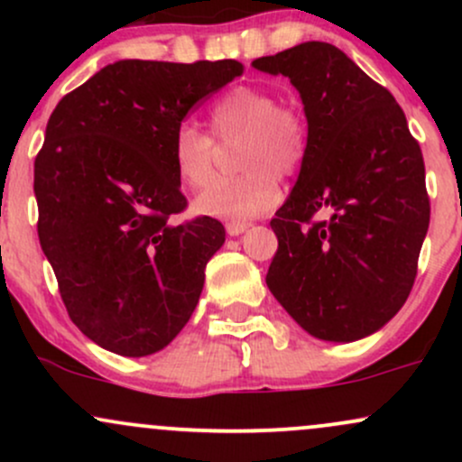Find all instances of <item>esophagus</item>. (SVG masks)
Wrapping results in <instances>:
<instances>
[{
	"mask_svg": "<svg viewBox=\"0 0 462 462\" xmlns=\"http://www.w3.org/2000/svg\"><path fill=\"white\" fill-rule=\"evenodd\" d=\"M247 227H249L247 221H227L226 232L230 236H238V235H243V232H245Z\"/></svg>",
	"mask_w": 462,
	"mask_h": 462,
	"instance_id": "obj_1",
	"label": "esophagus"
}]
</instances>
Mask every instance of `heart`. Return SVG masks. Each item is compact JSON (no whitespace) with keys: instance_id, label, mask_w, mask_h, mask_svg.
<instances>
[{"instance_id":"1","label":"heart","mask_w":462,"mask_h":462,"mask_svg":"<svg viewBox=\"0 0 462 462\" xmlns=\"http://www.w3.org/2000/svg\"><path fill=\"white\" fill-rule=\"evenodd\" d=\"M208 124L219 141L241 134L236 164L241 173L219 178L195 199L199 215L249 219L272 208L280 195V176H295L309 161L312 125L300 104L280 102L272 88H230L208 108ZM213 134L182 121L171 136L176 173L190 189L208 184L215 173Z\"/></svg>"}]
</instances>
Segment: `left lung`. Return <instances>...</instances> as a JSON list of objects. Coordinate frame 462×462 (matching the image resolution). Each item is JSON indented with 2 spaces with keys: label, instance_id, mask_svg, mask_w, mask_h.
<instances>
[{
  "label": "left lung",
  "instance_id": "8db88e82",
  "mask_svg": "<svg viewBox=\"0 0 462 462\" xmlns=\"http://www.w3.org/2000/svg\"><path fill=\"white\" fill-rule=\"evenodd\" d=\"M252 65L289 78L312 125L309 161L272 219L278 252L264 280L312 337L356 341L415 284L430 224L421 147L393 95L338 47L309 41Z\"/></svg>",
  "mask_w": 462,
  "mask_h": 462
}]
</instances>
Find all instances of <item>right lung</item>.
<instances>
[{
  "mask_svg": "<svg viewBox=\"0 0 462 462\" xmlns=\"http://www.w3.org/2000/svg\"><path fill=\"white\" fill-rule=\"evenodd\" d=\"M243 73L236 60H119L67 93L34 161L39 241L71 321L108 352L147 356L178 337L224 245L187 210L171 136Z\"/></svg>",
  "mask_w": 462,
  "mask_h": 462,
  "instance_id": "1",
  "label": "right lung"
}]
</instances>
